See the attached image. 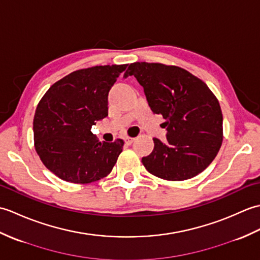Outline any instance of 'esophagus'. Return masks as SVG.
Returning a JSON list of instances; mask_svg holds the SVG:
<instances>
[{"instance_id": "esophagus-1", "label": "esophagus", "mask_w": 260, "mask_h": 260, "mask_svg": "<svg viewBox=\"0 0 260 260\" xmlns=\"http://www.w3.org/2000/svg\"><path fill=\"white\" fill-rule=\"evenodd\" d=\"M124 141H125V143H126V144H128V145H131V144H132V143H133V142L135 141V139H134V137H129V136H126V137H125V139H124Z\"/></svg>"}]
</instances>
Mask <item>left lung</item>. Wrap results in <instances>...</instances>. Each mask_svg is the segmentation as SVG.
<instances>
[{
    "instance_id": "left-lung-1",
    "label": "left lung",
    "mask_w": 260,
    "mask_h": 260,
    "mask_svg": "<svg viewBox=\"0 0 260 260\" xmlns=\"http://www.w3.org/2000/svg\"><path fill=\"white\" fill-rule=\"evenodd\" d=\"M134 76L144 88L148 106L165 119L167 142L154 139V150L142 163L151 174L183 181L201 173L222 143V113L218 99L189 71L162 63H131L125 77Z\"/></svg>"
}]
</instances>
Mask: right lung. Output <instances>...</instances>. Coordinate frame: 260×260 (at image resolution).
<instances>
[{
    "instance_id": "obj_1",
    "label": "right lung",
    "mask_w": 260,
    "mask_h": 260,
    "mask_svg": "<svg viewBox=\"0 0 260 260\" xmlns=\"http://www.w3.org/2000/svg\"><path fill=\"white\" fill-rule=\"evenodd\" d=\"M127 66L74 71L49 88L39 103L33 119L36 151L58 178L85 184L112 172L124 142H99L90 129L108 116V92Z\"/></svg>"
}]
</instances>
